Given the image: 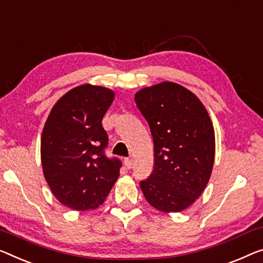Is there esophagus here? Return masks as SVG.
<instances>
[{
  "mask_svg": "<svg viewBox=\"0 0 263 263\" xmlns=\"http://www.w3.org/2000/svg\"><path fill=\"white\" fill-rule=\"evenodd\" d=\"M124 164H125V166L127 167V169H131L132 165H133V162H132V159L126 158V159L124 160Z\"/></svg>",
  "mask_w": 263,
  "mask_h": 263,
  "instance_id": "1",
  "label": "esophagus"
}]
</instances>
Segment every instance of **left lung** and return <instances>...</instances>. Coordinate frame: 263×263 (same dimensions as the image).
Segmentation results:
<instances>
[{
    "mask_svg": "<svg viewBox=\"0 0 263 263\" xmlns=\"http://www.w3.org/2000/svg\"><path fill=\"white\" fill-rule=\"evenodd\" d=\"M154 139L155 164L140 182L144 197L157 210L179 213L204 191L215 160V131L197 96L171 81L135 94Z\"/></svg>",
    "mask_w": 263,
    "mask_h": 263,
    "instance_id": "obj_1",
    "label": "left lung"
}]
</instances>
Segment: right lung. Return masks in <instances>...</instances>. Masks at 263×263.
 Returning <instances> with one entry per match:
<instances>
[{"instance_id":"add662e5","label":"right lung","mask_w":263,"mask_h":263,"mask_svg":"<svg viewBox=\"0 0 263 263\" xmlns=\"http://www.w3.org/2000/svg\"><path fill=\"white\" fill-rule=\"evenodd\" d=\"M115 99L112 89L84 84L59 99L41 136V164L47 183L61 204L97 209L119 177L121 163L104 154L108 137L105 113Z\"/></svg>"}]
</instances>
